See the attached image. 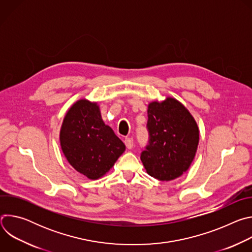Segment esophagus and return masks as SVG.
I'll return each mask as SVG.
<instances>
[{
  "label": "esophagus",
  "mask_w": 252,
  "mask_h": 252,
  "mask_svg": "<svg viewBox=\"0 0 252 252\" xmlns=\"http://www.w3.org/2000/svg\"><path fill=\"white\" fill-rule=\"evenodd\" d=\"M125 145H126V147L128 150L132 149V147H133V139H132L131 137H126V138L125 139Z\"/></svg>",
  "instance_id": "obj_1"
}]
</instances>
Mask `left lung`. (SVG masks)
<instances>
[{"label":"left lung","mask_w":252,"mask_h":252,"mask_svg":"<svg viewBox=\"0 0 252 252\" xmlns=\"http://www.w3.org/2000/svg\"><path fill=\"white\" fill-rule=\"evenodd\" d=\"M148 117L149 142L140 159L151 176L172 181L186 172L194 158L199 138L197 125L186 107L172 97L151 102Z\"/></svg>","instance_id":"1"}]
</instances>
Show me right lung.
Instances as JSON below:
<instances>
[{"mask_svg": "<svg viewBox=\"0 0 252 252\" xmlns=\"http://www.w3.org/2000/svg\"><path fill=\"white\" fill-rule=\"evenodd\" d=\"M64 157L90 179L109 171L126 150L124 142L101 120L95 102L78 100L66 113L60 133Z\"/></svg>", "mask_w": 252, "mask_h": 252, "instance_id": "obj_1", "label": "right lung"}]
</instances>
